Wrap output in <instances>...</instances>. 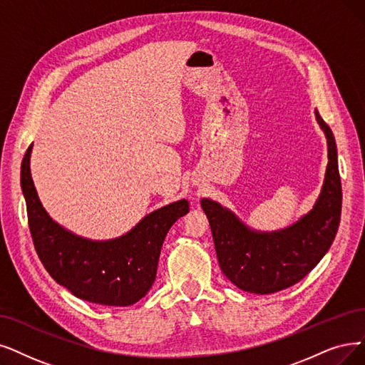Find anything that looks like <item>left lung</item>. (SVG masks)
<instances>
[{"label": "left lung", "instance_id": "obj_1", "mask_svg": "<svg viewBox=\"0 0 365 365\" xmlns=\"http://www.w3.org/2000/svg\"><path fill=\"white\" fill-rule=\"evenodd\" d=\"M328 139V168L314 208L282 232L257 233L247 229L220 203L202 199L218 264L237 287L252 294H274L302 280L325 256L337 235L341 215V181L337 147L328 124L316 110Z\"/></svg>", "mask_w": 365, "mask_h": 365}]
</instances>
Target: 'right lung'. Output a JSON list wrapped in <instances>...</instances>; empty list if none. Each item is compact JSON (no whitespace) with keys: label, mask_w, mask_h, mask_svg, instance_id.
<instances>
[{"label":"right lung","mask_w":365,"mask_h":365,"mask_svg":"<svg viewBox=\"0 0 365 365\" xmlns=\"http://www.w3.org/2000/svg\"><path fill=\"white\" fill-rule=\"evenodd\" d=\"M31 145L21 166L28 226L34 249L52 279L85 301L125 307L147 295L170 226L188 212L185 199L160 208L127 235L106 242L79 238L56 225L41 207L30 172Z\"/></svg>","instance_id":"1"}]
</instances>
